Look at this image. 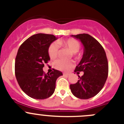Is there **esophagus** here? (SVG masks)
Listing matches in <instances>:
<instances>
[{
    "label": "esophagus",
    "mask_w": 124,
    "mask_h": 124,
    "mask_svg": "<svg viewBox=\"0 0 124 124\" xmlns=\"http://www.w3.org/2000/svg\"><path fill=\"white\" fill-rule=\"evenodd\" d=\"M63 75H66V76H69L70 74H69V73H63Z\"/></svg>",
    "instance_id": "34e87169"
}]
</instances>
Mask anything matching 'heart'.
Here are the masks:
<instances>
[{
    "label": "heart",
    "instance_id": "1",
    "mask_svg": "<svg viewBox=\"0 0 124 124\" xmlns=\"http://www.w3.org/2000/svg\"><path fill=\"white\" fill-rule=\"evenodd\" d=\"M58 43L61 45L66 47L73 54H76L80 49V44L77 40L70 38L64 41H60ZM58 45L56 42H52L49 46L48 49L49 56L51 58L56 57L58 54ZM74 63L71 61H64L62 60H57L54 62V66L55 68L61 70H67L73 66Z\"/></svg>",
    "mask_w": 124,
    "mask_h": 124
}]
</instances>
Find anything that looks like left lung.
<instances>
[{
	"label": "left lung",
	"instance_id": "left-lung-1",
	"mask_svg": "<svg viewBox=\"0 0 124 124\" xmlns=\"http://www.w3.org/2000/svg\"><path fill=\"white\" fill-rule=\"evenodd\" d=\"M78 39L83 46L82 60L75 72H83L75 84L70 85L74 96L81 99H88L98 94L103 88L108 74V63L103 47L88 34L71 35ZM79 73V72H77Z\"/></svg>",
	"mask_w": 124,
	"mask_h": 124
}]
</instances>
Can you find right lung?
Returning a JSON list of instances; mask_svg holds the SVG:
<instances>
[{"label":"right lung","instance_id":"add662e5","mask_svg":"<svg viewBox=\"0 0 124 124\" xmlns=\"http://www.w3.org/2000/svg\"><path fill=\"white\" fill-rule=\"evenodd\" d=\"M53 35L38 33L30 36L20 46L15 60V75L22 90L35 99H45L54 94L56 79L62 72L54 69L44 73V63L50 60L49 46L57 39Z\"/></svg>","mask_w":124,"mask_h":124}]
</instances>
